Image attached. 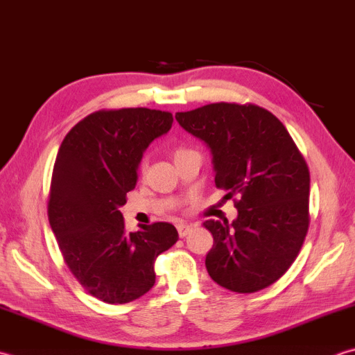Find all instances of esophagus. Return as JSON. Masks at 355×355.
I'll return each instance as SVG.
<instances>
[{"label":"esophagus","mask_w":355,"mask_h":355,"mask_svg":"<svg viewBox=\"0 0 355 355\" xmlns=\"http://www.w3.org/2000/svg\"><path fill=\"white\" fill-rule=\"evenodd\" d=\"M177 231H178L180 237L184 239L186 235L192 231V226L187 225V223H178V225H177Z\"/></svg>","instance_id":"esophagus-1"}]
</instances>
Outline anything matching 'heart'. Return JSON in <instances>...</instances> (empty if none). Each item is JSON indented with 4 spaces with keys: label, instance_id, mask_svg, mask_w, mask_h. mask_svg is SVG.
I'll list each match as a JSON object with an SVG mask.
<instances>
[{
    "label": "heart",
    "instance_id": "1",
    "mask_svg": "<svg viewBox=\"0 0 355 355\" xmlns=\"http://www.w3.org/2000/svg\"><path fill=\"white\" fill-rule=\"evenodd\" d=\"M187 150H189V149H184V148H178V149H175V150H173V158L178 157V155H182V154H184V152H187ZM144 168H146V162L143 159V162L140 163V169H141V171H144Z\"/></svg>",
    "mask_w": 355,
    "mask_h": 355
}]
</instances>
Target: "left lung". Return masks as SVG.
<instances>
[{
    "instance_id": "obj_1",
    "label": "left lung",
    "mask_w": 355,
    "mask_h": 355,
    "mask_svg": "<svg viewBox=\"0 0 355 355\" xmlns=\"http://www.w3.org/2000/svg\"><path fill=\"white\" fill-rule=\"evenodd\" d=\"M175 118L209 146L215 186L239 211L232 223H203L214 237L211 279L239 294L270 286L297 259L309 227V169L293 137L251 103H212Z\"/></svg>"
}]
</instances>
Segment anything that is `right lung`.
I'll use <instances>...</instances> for the list:
<instances>
[{"label": "right lung", "mask_w": 355, "mask_h": 355, "mask_svg": "<svg viewBox=\"0 0 355 355\" xmlns=\"http://www.w3.org/2000/svg\"><path fill=\"white\" fill-rule=\"evenodd\" d=\"M171 112L101 109L62 140L49 192V223L67 268L90 295L124 304L154 286L157 257L178 240L171 223L128 232L118 211L137 184L143 152L172 126Z\"/></svg>", "instance_id": "add662e5"}]
</instances>
